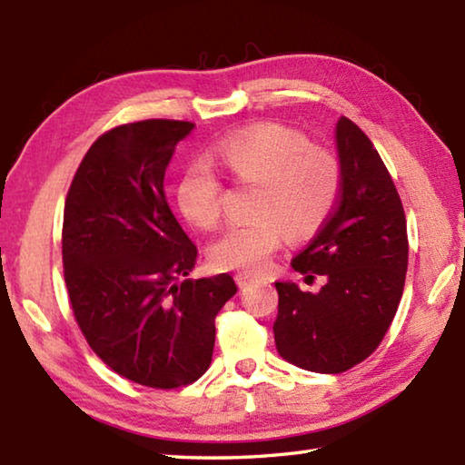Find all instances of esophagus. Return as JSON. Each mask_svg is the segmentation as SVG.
<instances>
[{
    "label": "esophagus",
    "mask_w": 465,
    "mask_h": 465,
    "mask_svg": "<svg viewBox=\"0 0 465 465\" xmlns=\"http://www.w3.org/2000/svg\"><path fill=\"white\" fill-rule=\"evenodd\" d=\"M235 282H238V287H248L254 282V279L248 277V274H235Z\"/></svg>",
    "instance_id": "34e87169"
}]
</instances>
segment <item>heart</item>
<instances>
[{
    "mask_svg": "<svg viewBox=\"0 0 465 465\" xmlns=\"http://www.w3.org/2000/svg\"><path fill=\"white\" fill-rule=\"evenodd\" d=\"M217 160L242 183L262 188L256 222L232 225L211 243L215 269L261 272L282 233L291 240L312 235L332 213L341 191L336 157L312 149L308 137L281 124H254L235 131L215 147ZM176 203L193 225L211 230L222 215V184L215 172L194 163L180 178Z\"/></svg>",
    "mask_w": 465,
    "mask_h": 465,
    "instance_id": "b5f03b06",
    "label": "heart"
}]
</instances>
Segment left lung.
Instances as JSON below:
<instances>
[{
    "label": "left lung",
    "instance_id": "1",
    "mask_svg": "<svg viewBox=\"0 0 465 465\" xmlns=\"http://www.w3.org/2000/svg\"><path fill=\"white\" fill-rule=\"evenodd\" d=\"M341 194L334 213L310 246L291 261L320 291L277 281L279 313L272 324L279 355L313 373H342L380 346L402 299L406 217L388 168L355 123L334 129Z\"/></svg>",
    "mask_w": 465,
    "mask_h": 465
}]
</instances>
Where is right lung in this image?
Listing matches in <instances>:
<instances>
[{
    "label": "right lung",
    "mask_w": 465,
    "mask_h": 465,
    "mask_svg": "<svg viewBox=\"0 0 465 465\" xmlns=\"http://www.w3.org/2000/svg\"><path fill=\"white\" fill-rule=\"evenodd\" d=\"M193 129L153 119L104 133L63 213L65 285L85 341L113 371L160 390L207 371L215 316L238 291L227 272L182 281L196 246L172 215L163 176Z\"/></svg>",
    "instance_id": "1"
}]
</instances>
